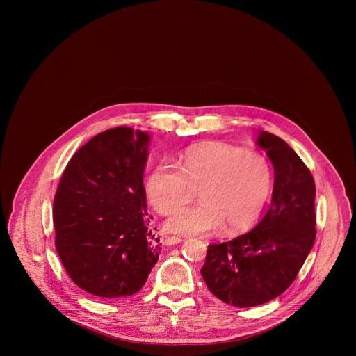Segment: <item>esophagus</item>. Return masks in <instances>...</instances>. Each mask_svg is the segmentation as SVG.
Instances as JSON below:
<instances>
[{"label":"esophagus","instance_id":"esophagus-1","mask_svg":"<svg viewBox=\"0 0 356 356\" xmlns=\"http://www.w3.org/2000/svg\"><path fill=\"white\" fill-rule=\"evenodd\" d=\"M162 241H163L165 245L170 246V245H177V243H180V242H181V238H179V236H163Z\"/></svg>","mask_w":356,"mask_h":356}]
</instances>
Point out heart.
<instances>
[{
	"label": "heart",
	"instance_id": "obj_1",
	"mask_svg": "<svg viewBox=\"0 0 356 356\" xmlns=\"http://www.w3.org/2000/svg\"><path fill=\"white\" fill-rule=\"evenodd\" d=\"M269 161L255 150L228 143L191 147L179 166L163 161L146 179V195L159 214L169 216L193 197L200 202L177 210L166 229L180 235H204L243 229L261 216L272 191Z\"/></svg>",
	"mask_w": 356,
	"mask_h": 356
}]
</instances>
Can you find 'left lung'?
Listing matches in <instances>:
<instances>
[{"mask_svg": "<svg viewBox=\"0 0 356 356\" xmlns=\"http://www.w3.org/2000/svg\"><path fill=\"white\" fill-rule=\"evenodd\" d=\"M275 168L272 204L252 231L211 243L201 276L210 291L235 307H255L286 291L316 241V183L310 169L279 136L257 139Z\"/></svg>", "mask_w": 356, "mask_h": 356, "instance_id": "obj_1", "label": "left lung"}]
</instances>
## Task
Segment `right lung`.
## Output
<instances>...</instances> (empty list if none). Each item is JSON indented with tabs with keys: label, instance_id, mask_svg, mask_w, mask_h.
Wrapping results in <instances>:
<instances>
[{
	"label": "right lung",
	"instance_id": "right-lung-1",
	"mask_svg": "<svg viewBox=\"0 0 356 356\" xmlns=\"http://www.w3.org/2000/svg\"><path fill=\"white\" fill-rule=\"evenodd\" d=\"M147 145L145 132L107 129L76 152L59 181L55 246L69 277L92 296L135 294L159 259L143 187Z\"/></svg>",
	"mask_w": 356,
	"mask_h": 356
}]
</instances>
